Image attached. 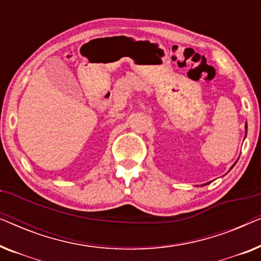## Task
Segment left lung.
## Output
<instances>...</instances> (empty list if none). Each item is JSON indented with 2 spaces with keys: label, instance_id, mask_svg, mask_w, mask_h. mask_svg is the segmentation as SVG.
Returning a JSON list of instances; mask_svg holds the SVG:
<instances>
[{
  "label": "left lung",
  "instance_id": "obj_1",
  "mask_svg": "<svg viewBox=\"0 0 261 261\" xmlns=\"http://www.w3.org/2000/svg\"><path fill=\"white\" fill-rule=\"evenodd\" d=\"M246 128H247V126H246Z\"/></svg>",
  "mask_w": 261,
  "mask_h": 261
}]
</instances>
